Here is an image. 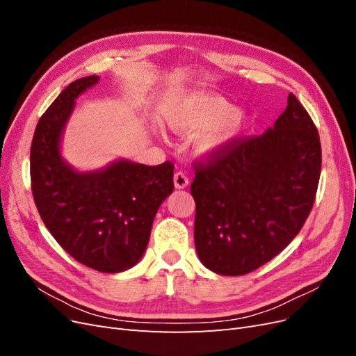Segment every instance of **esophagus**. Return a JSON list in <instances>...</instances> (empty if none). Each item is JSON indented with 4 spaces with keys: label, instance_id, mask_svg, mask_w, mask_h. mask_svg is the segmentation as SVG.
I'll return each mask as SVG.
<instances>
[{
    "label": "esophagus",
    "instance_id": "34e87169",
    "mask_svg": "<svg viewBox=\"0 0 356 356\" xmlns=\"http://www.w3.org/2000/svg\"><path fill=\"white\" fill-rule=\"evenodd\" d=\"M174 184L175 188H186L188 186V178L184 172H177L174 175Z\"/></svg>",
    "mask_w": 356,
    "mask_h": 356
}]
</instances>
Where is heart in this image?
I'll return each mask as SVG.
<instances>
[{"instance_id":"obj_1","label":"heart","mask_w":356,"mask_h":356,"mask_svg":"<svg viewBox=\"0 0 356 356\" xmlns=\"http://www.w3.org/2000/svg\"><path fill=\"white\" fill-rule=\"evenodd\" d=\"M165 123L175 134H196L195 152L212 159L227 153L239 141L248 114L215 93L191 92L168 105Z\"/></svg>"}]
</instances>
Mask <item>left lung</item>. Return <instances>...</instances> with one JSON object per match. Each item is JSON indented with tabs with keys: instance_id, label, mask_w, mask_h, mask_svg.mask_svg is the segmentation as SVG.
<instances>
[{
	"instance_id": "8db88e82",
	"label": "left lung",
	"mask_w": 356,
	"mask_h": 356,
	"mask_svg": "<svg viewBox=\"0 0 356 356\" xmlns=\"http://www.w3.org/2000/svg\"><path fill=\"white\" fill-rule=\"evenodd\" d=\"M318 129L293 93L273 127L239 138L227 153L195 163V243L224 276L246 275L284 251L314 207L321 175Z\"/></svg>"
}]
</instances>
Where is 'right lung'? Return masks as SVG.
Masks as SVG:
<instances>
[{"label": "right lung", "mask_w": 356, "mask_h": 356, "mask_svg": "<svg viewBox=\"0 0 356 356\" xmlns=\"http://www.w3.org/2000/svg\"><path fill=\"white\" fill-rule=\"evenodd\" d=\"M98 75L72 81L41 115L31 144V190L42 222L79 263L120 273L144 255L156 212L174 191V165L117 160L77 172L60 156V138L75 99Z\"/></svg>", "instance_id": "add662e5"}]
</instances>
